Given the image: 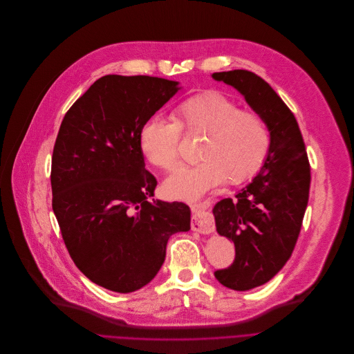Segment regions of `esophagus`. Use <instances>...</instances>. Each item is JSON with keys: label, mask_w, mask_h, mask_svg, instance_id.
Here are the masks:
<instances>
[{"label": "esophagus", "mask_w": 354, "mask_h": 354, "mask_svg": "<svg viewBox=\"0 0 354 354\" xmlns=\"http://www.w3.org/2000/svg\"><path fill=\"white\" fill-rule=\"evenodd\" d=\"M214 203V199H205L196 203L191 205L192 210V222L191 227L194 232H198L201 234H210L215 232V223L212 221V215L209 212V207Z\"/></svg>", "instance_id": "obj_1"}]
</instances>
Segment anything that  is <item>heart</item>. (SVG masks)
<instances>
[{"label":"heart","instance_id":"heart-1","mask_svg":"<svg viewBox=\"0 0 354 354\" xmlns=\"http://www.w3.org/2000/svg\"><path fill=\"white\" fill-rule=\"evenodd\" d=\"M176 120L148 118L139 131V147L151 165L165 171L181 159L183 131L202 135L201 162L177 169L166 181L165 192L174 199L192 201L223 180L239 184L252 177L265 163L272 135L265 117L219 91H205L183 100Z\"/></svg>","mask_w":354,"mask_h":354}]
</instances>
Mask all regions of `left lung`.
Segmentation results:
<instances>
[{"label":"left lung","instance_id":"obj_1","mask_svg":"<svg viewBox=\"0 0 354 354\" xmlns=\"http://www.w3.org/2000/svg\"><path fill=\"white\" fill-rule=\"evenodd\" d=\"M261 113L272 135L259 174L234 199L216 203V232L232 240L236 259L215 277L229 289L245 292L269 281L292 257L308 203L311 169L297 120L261 77L245 69L215 73Z\"/></svg>","mask_w":354,"mask_h":354}]
</instances>
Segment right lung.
Instances as JSON below:
<instances>
[{
  "mask_svg": "<svg viewBox=\"0 0 354 354\" xmlns=\"http://www.w3.org/2000/svg\"><path fill=\"white\" fill-rule=\"evenodd\" d=\"M148 75H106L66 111L53 149V210L77 268L117 293L148 285L169 239L189 230L183 202H151L156 178L145 169L139 131L176 92Z\"/></svg>",
  "mask_w": 354,
  "mask_h": 354,
  "instance_id": "1",
  "label": "right lung"
}]
</instances>
